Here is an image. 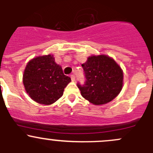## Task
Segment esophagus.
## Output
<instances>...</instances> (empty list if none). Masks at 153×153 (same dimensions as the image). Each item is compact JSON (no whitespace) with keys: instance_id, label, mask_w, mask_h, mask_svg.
Masks as SVG:
<instances>
[{"instance_id":"34e87169","label":"esophagus","mask_w":153,"mask_h":153,"mask_svg":"<svg viewBox=\"0 0 153 153\" xmlns=\"http://www.w3.org/2000/svg\"><path fill=\"white\" fill-rule=\"evenodd\" d=\"M70 77H71V80H72V81H75V75H71Z\"/></svg>"}]
</instances>
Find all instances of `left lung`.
<instances>
[{"label": "left lung", "mask_w": 153, "mask_h": 153, "mask_svg": "<svg viewBox=\"0 0 153 153\" xmlns=\"http://www.w3.org/2000/svg\"><path fill=\"white\" fill-rule=\"evenodd\" d=\"M86 81L77 86L81 95L95 105L112 101L121 92L123 86V72L112 58L106 55L89 57L81 64Z\"/></svg>", "instance_id": "obj_1"}]
</instances>
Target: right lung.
Returning a JSON list of instances; mask_svg holds the SVG:
<instances>
[{
    "label": "right lung",
    "instance_id": "1",
    "mask_svg": "<svg viewBox=\"0 0 153 153\" xmlns=\"http://www.w3.org/2000/svg\"><path fill=\"white\" fill-rule=\"evenodd\" d=\"M70 81V77L64 75L62 68L55 62L51 55L31 60L23 76L24 87L31 98L46 105L59 99Z\"/></svg>",
    "mask_w": 153,
    "mask_h": 153
}]
</instances>
